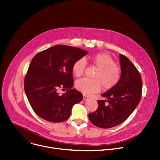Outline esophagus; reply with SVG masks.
<instances>
[{"label": "esophagus", "mask_w": 160, "mask_h": 160, "mask_svg": "<svg viewBox=\"0 0 160 160\" xmlns=\"http://www.w3.org/2000/svg\"><path fill=\"white\" fill-rule=\"evenodd\" d=\"M89 99V97H86V95H83V100H87Z\"/></svg>", "instance_id": "1"}]
</instances>
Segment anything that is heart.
Instances as JSON below:
<instances>
[{
  "mask_svg": "<svg viewBox=\"0 0 160 160\" xmlns=\"http://www.w3.org/2000/svg\"><path fill=\"white\" fill-rule=\"evenodd\" d=\"M89 61L92 65L98 68L93 78L94 79L82 78L75 83V88L85 94L90 95L98 92L102 88L110 90L114 88L121 78V69L115 64L113 58L108 53L97 52L90 56ZM87 67V62L83 58H80L73 63L72 72L77 77H82Z\"/></svg>",
  "mask_w": 160,
  "mask_h": 160,
  "instance_id": "obj_1",
  "label": "heart"
}]
</instances>
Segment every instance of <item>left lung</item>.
Returning <instances> with one entry per match:
<instances>
[{"instance_id":"1","label":"left lung","mask_w":160,"mask_h":160,"mask_svg":"<svg viewBox=\"0 0 160 160\" xmlns=\"http://www.w3.org/2000/svg\"><path fill=\"white\" fill-rule=\"evenodd\" d=\"M120 62L122 73L119 82L102 94L107 100H98L97 111L89 114L91 122L100 128L109 129L123 123L134 111L142 97V80L139 71L122 54L120 55Z\"/></svg>"}]
</instances>
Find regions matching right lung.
<instances>
[{"label":"right lung","instance_id":"obj_1","mask_svg":"<svg viewBox=\"0 0 160 160\" xmlns=\"http://www.w3.org/2000/svg\"><path fill=\"white\" fill-rule=\"evenodd\" d=\"M88 54L82 49L57 45L38 52L32 59L24 78V90L34 112L42 119L58 123L68 120L72 106L83 99L72 89V66ZM59 88L67 89L60 95Z\"/></svg>","mask_w":160,"mask_h":160}]
</instances>
